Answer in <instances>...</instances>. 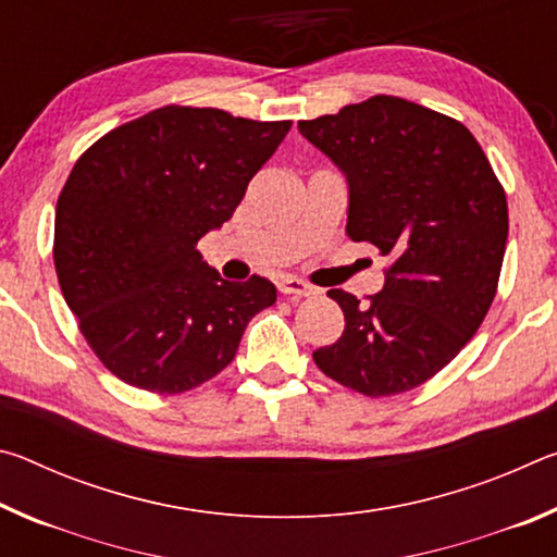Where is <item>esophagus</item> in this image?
I'll list each match as a JSON object with an SVG mask.
<instances>
[{
    "label": "esophagus",
    "instance_id": "1",
    "mask_svg": "<svg viewBox=\"0 0 557 557\" xmlns=\"http://www.w3.org/2000/svg\"><path fill=\"white\" fill-rule=\"evenodd\" d=\"M277 289H280V295H289V297H312V295H317V289L312 285H307L305 280H297V277H282L277 282Z\"/></svg>",
    "mask_w": 557,
    "mask_h": 557
}]
</instances>
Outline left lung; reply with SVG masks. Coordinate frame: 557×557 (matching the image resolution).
I'll return each mask as SVG.
<instances>
[{"instance_id":"1","label":"left lung","mask_w":557,"mask_h":557,"mask_svg":"<svg viewBox=\"0 0 557 557\" xmlns=\"http://www.w3.org/2000/svg\"><path fill=\"white\" fill-rule=\"evenodd\" d=\"M297 127L346 176L348 238L393 260L369 305L329 289L346 326L314 363L369 398L418 388L492 307L508 238L504 188L461 122L410 100L375 96Z\"/></svg>"}]
</instances>
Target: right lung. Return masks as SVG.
Listing matches in <instances>:
<instances>
[{"mask_svg": "<svg viewBox=\"0 0 557 557\" xmlns=\"http://www.w3.org/2000/svg\"><path fill=\"white\" fill-rule=\"evenodd\" d=\"M289 127L166 106L75 162L55 206V275L120 381L191 391L233 361L250 319L275 305L270 280H223L196 243L231 219Z\"/></svg>", "mask_w": 557, "mask_h": 557, "instance_id": "obj_1", "label": "right lung"}]
</instances>
